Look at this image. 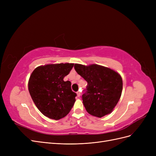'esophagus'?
I'll return each mask as SVG.
<instances>
[{
    "label": "esophagus",
    "mask_w": 156,
    "mask_h": 156,
    "mask_svg": "<svg viewBox=\"0 0 156 156\" xmlns=\"http://www.w3.org/2000/svg\"><path fill=\"white\" fill-rule=\"evenodd\" d=\"M77 97H80L81 96V92H79V91H78L77 92Z\"/></svg>",
    "instance_id": "1"
}]
</instances>
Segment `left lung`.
<instances>
[{"mask_svg":"<svg viewBox=\"0 0 156 156\" xmlns=\"http://www.w3.org/2000/svg\"><path fill=\"white\" fill-rule=\"evenodd\" d=\"M74 68L88 83L87 92L82 96L87 111L98 118L109 115L122 95L121 75L114 69L95 64H75Z\"/></svg>","mask_w":156,"mask_h":156,"instance_id":"left-lung-1","label":"left lung"}]
</instances>
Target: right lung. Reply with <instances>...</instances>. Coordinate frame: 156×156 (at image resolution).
I'll return each mask as SVG.
<instances>
[{
    "instance_id": "right-lung-1",
    "label": "right lung",
    "mask_w": 156,
    "mask_h": 156,
    "mask_svg": "<svg viewBox=\"0 0 156 156\" xmlns=\"http://www.w3.org/2000/svg\"><path fill=\"white\" fill-rule=\"evenodd\" d=\"M73 63L40 66L32 72L28 83L30 96L36 107L45 116L58 120L66 116L75 102L77 94L71 82L64 81Z\"/></svg>"
}]
</instances>
